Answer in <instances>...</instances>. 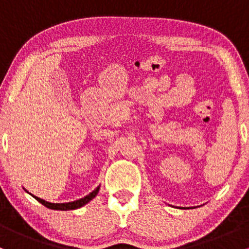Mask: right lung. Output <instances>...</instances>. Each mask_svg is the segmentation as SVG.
Instances as JSON below:
<instances>
[{"label": "right lung", "instance_id": "1", "mask_svg": "<svg viewBox=\"0 0 249 249\" xmlns=\"http://www.w3.org/2000/svg\"><path fill=\"white\" fill-rule=\"evenodd\" d=\"M25 190H26V189H25ZM99 190H100V185H99V187L96 188V189H94V190H92V192L90 193V194H88L87 196L82 197V199H79V200H76V201H71V202H60V203H54V202H49V201H46V200L41 199V197H38V196H35V195H32L31 193H29V192H27V190H26V193H29V194L31 195L32 197H35V199L37 200V201H38V202H41L42 205H44V206H46V207L50 208V210H57V211H70V210H77V208H80V207H83V206H84V205H87L88 202H89V201H91V200L94 199L95 196H96V195H97V193H99Z\"/></svg>", "mask_w": 249, "mask_h": 249}]
</instances>
